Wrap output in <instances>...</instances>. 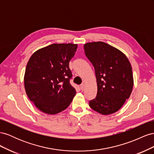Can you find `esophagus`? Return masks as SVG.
<instances>
[{
  "mask_svg": "<svg viewBox=\"0 0 154 154\" xmlns=\"http://www.w3.org/2000/svg\"><path fill=\"white\" fill-rule=\"evenodd\" d=\"M84 88H85L84 84H83V83H82V84L80 85V88H81V90H82V91H83V90H84Z\"/></svg>",
  "mask_w": 154,
  "mask_h": 154,
  "instance_id": "esophagus-1",
  "label": "esophagus"
}]
</instances>
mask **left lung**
I'll return each mask as SVG.
<instances>
[{"label": "left lung", "mask_w": 154, "mask_h": 154, "mask_svg": "<svg viewBox=\"0 0 154 154\" xmlns=\"http://www.w3.org/2000/svg\"><path fill=\"white\" fill-rule=\"evenodd\" d=\"M83 48L95 69L97 86L96 96L89 101V106L103 115L113 114L131 94V65L122 51L103 42L87 43Z\"/></svg>", "instance_id": "obj_1"}]
</instances>
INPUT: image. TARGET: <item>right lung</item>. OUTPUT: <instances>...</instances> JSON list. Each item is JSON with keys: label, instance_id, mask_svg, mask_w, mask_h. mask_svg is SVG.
Masks as SVG:
<instances>
[{"label": "right lung", "instance_id": "add662e5", "mask_svg": "<svg viewBox=\"0 0 154 154\" xmlns=\"http://www.w3.org/2000/svg\"><path fill=\"white\" fill-rule=\"evenodd\" d=\"M78 48L74 44H53L32 54L27 64L24 87L40 110L56 114L66 109L75 96L71 84L69 62Z\"/></svg>", "mask_w": 154, "mask_h": 154}]
</instances>
